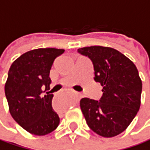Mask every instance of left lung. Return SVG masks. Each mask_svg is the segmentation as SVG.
<instances>
[{"label": "left lung", "mask_w": 150, "mask_h": 150, "mask_svg": "<svg viewBox=\"0 0 150 150\" xmlns=\"http://www.w3.org/2000/svg\"><path fill=\"white\" fill-rule=\"evenodd\" d=\"M78 52L91 59L94 80L103 87L100 100H80L86 123L102 137L118 135L129 126L141 107L142 83L138 69L132 60L113 48L83 47Z\"/></svg>", "instance_id": "left-lung-1"}]
</instances>
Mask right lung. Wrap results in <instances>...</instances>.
Returning a JSON list of instances; mask_svg holds the SVG:
<instances>
[{"label":"right lung","mask_w":150,"mask_h":150,"mask_svg":"<svg viewBox=\"0 0 150 150\" xmlns=\"http://www.w3.org/2000/svg\"><path fill=\"white\" fill-rule=\"evenodd\" d=\"M63 49L41 48L29 50L10 66L5 83V95L9 113L26 132L43 136L54 131L59 117L53 110V94L50 89V71Z\"/></svg>","instance_id":"add662e5"}]
</instances>
